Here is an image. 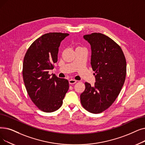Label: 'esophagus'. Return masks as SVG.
I'll use <instances>...</instances> for the list:
<instances>
[{
	"mask_svg": "<svg viewBox=\"0 0 145 145\" xmlns=\"http://www.w3.org/2000/svg\"><path fill=\"white\" fill-rule=\"evenodd\" d=\"M69 82L70 84H74L75 83L77 82V80H74V79H71L70 80H69Z\"/></svg>",
	"mask_w": 145,
	"mask_h": 145,
	"instance_id": "34e87169",
	"label": "esophagus"
}]
</instances>
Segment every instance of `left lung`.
Here are the masks:
<instances>
[{
	"label": "left lung",
	"mask_w": 145,
	"mask_h": 145,
	"mask_svg": "<svg viewBox=\"0 0 145 145\" xmlns=\"http://www.w3.org/2000/svg\"><path fill=\"white\" fill-rule=\"evenodd\" d=\"M84 39L91 45V64L96 82L93 86L85 82L80 102L87 111L98 114L108 108L120 92L126 76V61L121 47L106 35L95 33Z\"/></svg>",
	"instance_id": "obj_1"
}]
</instances>
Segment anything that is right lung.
Listing matches in <instances>:
<instances>
[{
    "label": "right lung",
    "mask_w": 145,
    "mask_h": 145,
    "mask_svg": "<svg viewBox=\"0 0 145 145\" xmlns=\"http://www.w3.org/2000/svg\"><path fill=\"white\" fill-rule=\"evenodd\" d=\"M69 34L50 33L37 39L28 49L23 62L22 75L28 95L44 112L57 110L69 89V81L48 74L57 61L59 48Z\"/></svg>",
    "instance_id": "1"
}]
</instances>
